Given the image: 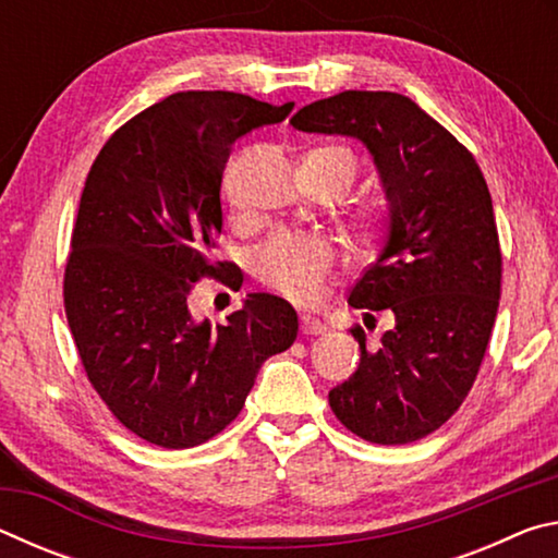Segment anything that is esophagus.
<instances>
[{
  "label": "esophagus",
  "mask_w": 558,
  "mask_h": 558,
  "mask_svg": "<svg viewBox=\"0 0 558 558\" xmlns=\"http://www.w3.org/2000/svg\"><path fill=\"white\" fill-rule=\"evenodd\" d=\"M300 329L305 335H325L327 332V325L323 323V319H317L313 315H302L300 317Z\"/></svg>",
  "instance_id": "1"
}]
</instances>
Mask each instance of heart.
I'll return each mask as SVG.
<instances>
[{"label": "heart", "instance_id": "1", "mask_svg": "<svg viewBox=\"0 0 558 558\" xmlns=\"http://www.w3.org/2000/svg\"><path fill=\"white\" fill-rule=\"evenodd\" d=\"M317 155L335 157L347 169L349 184L356 172V159L352 153L339 147L319 149ZM374 223V219L369 221ZM335 245L319 235H290L278 233L256 253L258 278L272 290L295 302H313L323 292L329 270L335 268Z\"/></svg>", "mask_w": 558, "mask_h": 558}]
</instances>
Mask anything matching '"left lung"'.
Returning <instances> with one entry per match:
<instances>
[{"label": "left lung", "mask_w": 558, "mask_h": 558, "mask_svg": "<svg viewBox=\"0 0 558 558\" xmlns=\"http://www.w3.org/2000/svg\"><path fill=\"white\" fill-rule=\"evenodd\" d=\"M290 125L359 140L389 209L379 258L356 280L349 305L389 310L393 327L376 347L352 329L359 369L329 391V405L369 442L426 438L465 401L497 317L502 253L485 177L401 93L344 90L300 108Z\"/></svg>", "instance_id": "obj_1"}]
</instances>
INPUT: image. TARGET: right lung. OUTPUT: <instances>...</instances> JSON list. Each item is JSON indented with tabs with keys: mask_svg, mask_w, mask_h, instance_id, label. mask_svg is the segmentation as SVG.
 Returning <instances> with one entry per match:
<instances>
[{
	"mask_svg": "<svg viewBox=\"0 0 558 558\" xmlns=\"http://www.w3.org/2000/svg\"><path fill=\"white\" fill-rule=\"evenodd\" d=\"M292 106L174 93L125 122L90 167L65 263V317L93 389L155 446L194 448L221 433L263 362L295 342L298 313L270 292H248L221 325L196 319L186 302L196 280L231 270L211 260L231 145Z\"/></svg>",
	"mask_w": 558,
	"mask_h": 558,
	"instance_id": "obj_1",
	"label": "right lung"
}]
</instances>
